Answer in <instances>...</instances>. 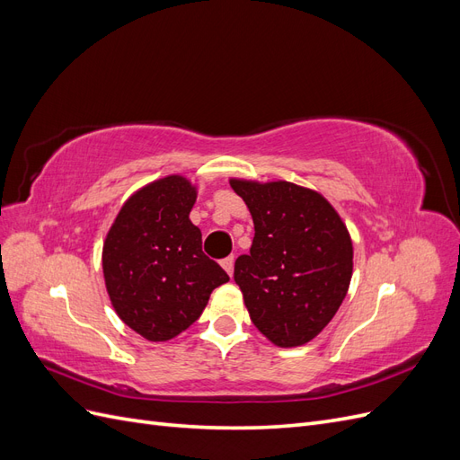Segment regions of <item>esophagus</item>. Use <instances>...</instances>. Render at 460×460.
<instances>
[{
	"label": "esophagus",
	"mask_w": 460,
	"mask_h": 460,
	"mask_svg": "<svg viewBox=\"0 0 460 460\" xmlns=\"http://www.w3.org/2000/svg\"><path fill=\"white\" fill-rule=\"evenodd\" d=\"M220 264H222V269H225V270L232 276V272H234V257L230 255V257H226V259H222Z\"/></svg>",
	"instance_id": "esophagus-1"
}]
</instances>
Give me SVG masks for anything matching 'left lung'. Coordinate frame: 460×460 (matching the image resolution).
<instances>
[{
  "label": "left lung",
  "mask_w": 460,
  "mask_h": 460,
  "mask_svg": "<svg viewBox=\"0 0 460 460\" xmlns=\"http://www.w3.org/2000/svg\"><path fill=\"white\" fill-rule=\"evenodd\" d=\"M253 217L255 238L234 264L253 324L278 347L318 336L338 313L353 272V243L320 193L291 182L230 180Z\"/></svg>",
  "instance_id": "8db88e82"
}]
</instances>
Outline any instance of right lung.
<instances>
[{
  "mask_svg": "<svg viewBox=\"0 0 460 460\" xmlns=\"http://www.w3.org/2000/svg\"><path fill=\"white\" fill-rule=\"evenodd\" d=\"M196 188L182 176L157 180L122 205L103 243V276L117 314L149 341H166L201 316L228 282L201 249L190 211Z\"/></svg>",
  "mask_w": 460,
  "mask_h": 460,
  "instance_id": "add662e5",
  "label": "right lung"
}]
</instances>
